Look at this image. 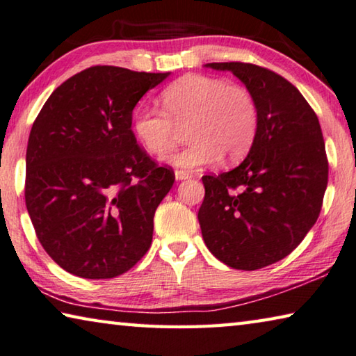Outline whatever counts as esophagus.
Listing matches in <instances>:
<instances>
[{"label": "esophagus", "instance_id": "1", "mask_svg": "<svg viewBox=\"0 0 356 356\" xmlns=\"http://www.w3.org/2000/svg\"><path fill=\"white\" fill-rule=\"evenodd\" d=\"M192 175L189 172H184V170H175V178L178 179V181H181V179H188L191 178Z\"/></svg>", "mask_w": 356, "mask_h": 356}]
</instances>
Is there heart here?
Segmentation results:
<instances>
[{
	"label": "heart",
	"instance_id": "b5f03b06",
	"mask_svg": "<svg viewBox=\"0 0 356 356\" xmlns=\"http://www.w3.org/2000/svg\"><path fill=\"white\" fill-rule=\"evenodd\" d=\"M162 108L138 106L132 112V129L149 154L162 157L177 147L188 127L192 142L170 157L173 165L197 168L224 157L236 162L257 138L260 112L252 91L229 80L189 74L162 91Z\"/></svg>",
	"mask_w": 356,
	"mask_h": 356
}]
</instances>
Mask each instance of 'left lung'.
Returning <instances> with one entry per match:
<instances>
[{"label": "left lung", "mask_w": 356, "mask_h": 356, "mask_svg": "<svg viewBox=\"0 0 356 356\" xmlns=\"http://www.w3.org/2000/svg\"><path fill=\"white\" fill-rule=\"evenodd\" d=\"M230 71L257 99V138L240 165L202 177V236L214 257L254 271L292 252L312 229L328 184L316 112L282 75L250 63H209Z\"/></svg>", "instance_id": "1"}]
</instances>
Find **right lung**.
Segmentation results:
<instances>
[{"label":"right lung","instance_id":"1","mask_svg":"<svg viewBox=\"0 0 356 356\" xmlns=\"http://www.w3.org/2000/svg\"><path fill=\"white\" fill-rule=\"evenodd\" d=\"M167 75L88 67L58 86L34 120L26 209L45 252L71 275L120 276L148 252L175 173L137 143L132 110Z\"/></svg>","mask_w":356,"mask_h":356}]
</instances>
